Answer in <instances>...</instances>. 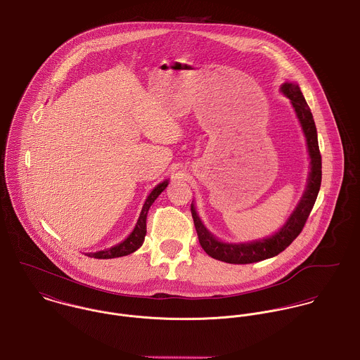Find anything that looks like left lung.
Returning a JSON list of instances; mask_svg holds the SVG:
<instances>
[{"mask_svg": "<svg viewBox=\"0 0 360 360\" xmlns=\"http://www.w3.org/2000/svg\"><path fill=\"white\" fill-rule=\"evenodd\" d=\"M281 91L290 99V103L302 124V128L307 141V149L310 155V174H309L307 188L300 202L297 204L296 210L292 212V215L286 221V224L274 236L266 239L250 241V243L232 244V243L219 241L207 231V228L202 225L201 219L198 218L194 205L191 204V215L194 219L200 244L204 248V251L215 259L225 261L229 264H251V262H258V261L278 255L300 235L314 207V202L317 200L320 186H321V153L319 148L317 129H316L313 115L297 84L285 82L281 86Z\"/></svg>", "mask_w": 360, "mask_h": 360, "instance_id": "8db88e82", "label": "left lung"}]
</instances>
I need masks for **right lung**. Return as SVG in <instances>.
<instances>
[{"mask_svg":"<svg viewBox=\"0 0 360 360\" xmlns=\"http://www.w3.org/2000/svg\"><path fill=\"white\" fill-rule=\"evenodd\" d=\"M169 181L165 180L163 183L158 184L152 191L150 194L148 195L143 207H142V211H141V215L138 218V222L132 231V233L124 240L121 241L120 244L115 245V247H110L108 250H102V251H96V252H88L86 255L89 257H94V258H101V259H106V258H116V257H122V255H128L131 252H134L135 250H138L143 239H145V235H146V215H148V211L150 208V205L153 204V201L160 195V193L167 187Z\"/></svg>","mask_w":360,"mask_h":360,"instance_id":"right-lung-1","label":"right lung"}]
</instances>
